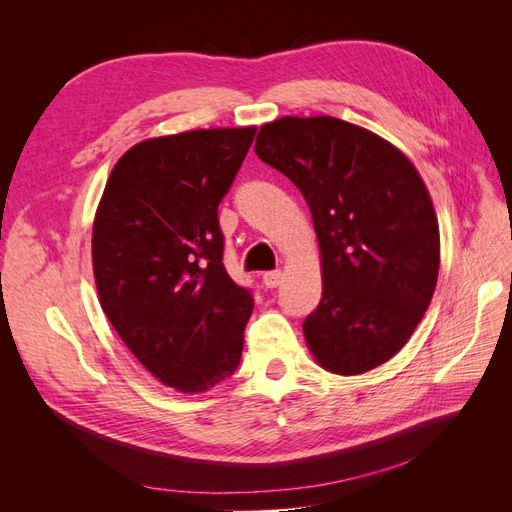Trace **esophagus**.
Returning a JSON list of instances; mask_svg holds the SVG:
<instances>
[{
    "label": "esophagus",
    "instance_id": "obj_1",
    "mask_svg": "<svg viewBox=\"0 0 512 512\" xmlns=\"http://www.w3.org/2000/svg\"><path fill=\"white\" fill-rule=\"evenodd\" d=\"M262 284H265L267 288H277L282 284V271H267L265 275H262Z\"/></svg>",
    "mask_w": 512,
    "mask_h": 512
}]
</instances>
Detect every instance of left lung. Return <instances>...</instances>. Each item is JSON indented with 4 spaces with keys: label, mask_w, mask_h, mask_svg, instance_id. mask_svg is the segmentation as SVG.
Returning a JSON list of instances; mask_svg holds the SVG:
<instances>
[{
    "label": "left lung",
    "mask_w": 512,
    "mask_h": 512,
    "mask_svg": "<svg viewBox=\"0 0 512 512\" xmlns=\"http://www.w3.org/2000/svg\"><path fill=\"white\" fill-rule=\"evenodd\" d=\"M256 156L284 173L312 211L322 299L303 322L316 363L339 376L374 369L406 346L431 303L440 228L408 156L329 115L260 126Z\"/></svg>",
    "instance_id": "left-lung-1"
}]
</instances>
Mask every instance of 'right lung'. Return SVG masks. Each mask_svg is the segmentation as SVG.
I'll list each match as a JSON object with an SVG mask.
<instances>
[{"label": "right lung", "mask_w": 512, "mask_h": 512, "mask_svg": "<svg viewBox=\"0 0 512 512\" xmlns=\"http://www.w3.org/2000/svg\"><path fill=\"white\" fill-rule=\"evenodd\" d=\"M256 128L147 138L111 170L91 232L98 299L123 344L179 393L213 389L237 369L252 294L222 256L218 205Z\"/></svg>", "instance_id": "right-lung-1"}]
</instances>
